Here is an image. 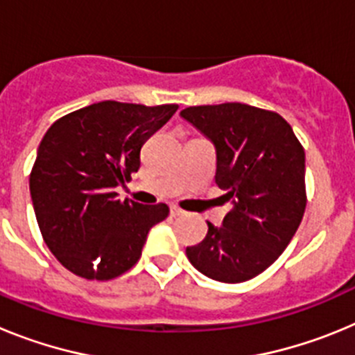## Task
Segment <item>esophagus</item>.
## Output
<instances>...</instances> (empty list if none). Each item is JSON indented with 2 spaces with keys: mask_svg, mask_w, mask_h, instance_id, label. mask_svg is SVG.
I'll return each mask as SVG.
<instances>
[{
  "mask_svg": "<svg viewBox=\"0 0 355 355\" xmlns=\"http://www.w3.org/2000/svg\"><path fill=\"white\" fill-rule=\"evenodd\" d=\"M171 215L172 216H181V215H184V209L178 208V206H171Z\"/></svg>",
  "mask_w": 355,
  "mask_h": 355,
  "instance_id": "esophagus-1",
  "label": "esophagus"
}]
</instances>
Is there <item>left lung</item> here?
I'll use <instances>...</instances> for the list:
<instances>
[{
  "instance_id": "8db88e82",
  "label": "left lung",
  "mask_w": 355,
  "mask_h": 355,
  "mask_svg": "<svg viewBox=\"0 0 355 355\" xmlns=\"http://www.w3.org/2000/svg\"><path fill=\"white\" fill-rule=\"evenodd\" d=\"M181 117L216 147V184L233 202L220 227L208 222L187 256L200 274L243 283L265 272L295 236L306 211V155L291 126L241 103L190 106Z\"/></svg>"
}]
</instances>
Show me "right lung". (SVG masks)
<instances>
[{
  "label": "right lung",
  "mask_w": 355,
  "mask_h": 355,
  "mask_svg": "<svg viewBox=\"0 0 355 355\" xmlns=\"http://www.w3.org/2000/svg\"><path fill=\"white\" fill-rule=\"evenodd\" d=\"M178 105L101 101L51 124L30 172V192L46 245L78 277L110 281L142 256L147 233L168 206L117 199L140 168V149Z\"/></svg>",
  "instance_id": "1"
}]
</instances>
